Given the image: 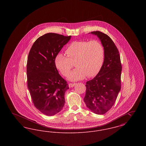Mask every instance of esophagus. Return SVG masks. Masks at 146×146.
<instances>
[{"label": "esophagus", "mask_w": 146, "mask_h": 146, "mask_svg": "<svg viewBox=\"0 0 146 146\" xmlns=\"http://www.w3.org/2000/svg\"><path fill=\"white\" fill-rule=\"evenodd\" d=\"M76 84L70 83L69 84V85H68V86H69L70 88H73V87H74V86L76 85Z\"/></svg>", "instance_id": "obj_1"}]
</instances>
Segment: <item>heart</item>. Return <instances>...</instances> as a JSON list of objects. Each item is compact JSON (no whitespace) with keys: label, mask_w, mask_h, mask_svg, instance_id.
<instances>
[{"label":"heart","mask_w":146,"mask_h":146,"mask_svg":"<svg viewBox=\"0 0 146 146\" xmlns=\"http://www.w3.org/2000/svg\"><path fill=\"white\" fill-rule=\"evenodd\" d=\"M66 53L67 56L61 53L57 55L56 66L63 76H67L75 63L76 68L68 77L71 81L83 79L85 76L90 78L96 76L104 61V48L97 40L72 42Z\"/></svg>","instance_id":"b5f03b06"}]
</instances>
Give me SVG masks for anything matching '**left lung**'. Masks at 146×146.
Listing matches in <instances>:
<instances>
[{
	"instance_id": "8db88e82",
	"label": "left lung",
	"mask_w": 146,
	"mask_h": 146,
	"mask_svg": "<svg viewBox=\"0 0 146 146\" xmlns=\"http://www.w3.org/2000/svg\"><path fill=\"white\" fill-rule=\"evenodd\" d=\"M97 35L104 49V61L97 76L86 84L84 98L87 107L97 114H104L115 102L121 89V64L114 42L100 31L91 32Z\"/></svg>"
}]
</instances>
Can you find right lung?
<instances>
[{"mask_svg": "<svg viewBox=\"0 0 146 146\" xmlns=\"http://www.w3.org/2000/svg\"><path fill=\"white\" fill-rule=\"evenodd\" d=\"M71 36L49 33L38 38L29 52L27 63L28 90L35 108L52 116L62 110L67 82L59 74L55 58Z\"/></svg>", "mask_w": 146, "mask_h": 146, "instance_id": "1", "label": "right lung"}]
</instances>
